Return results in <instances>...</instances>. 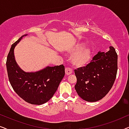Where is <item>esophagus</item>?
<instances>
[{
    "mask_svg": "<svg viewBox=\"0 0 129 129\" xmlns=\"http://www.w3.org/2000/svg\"><path fill=\"white\" fill-rule=\"evenodd\" d=\"M72 72H73V70H72L70 68H66L65 69V73H66V75H69L70 74H72Z\"/></svg>",
    "mask_w": 129,
    "mask_h": 129,
    "instance_id": "1",
    "label": "esophagus"
}]
</instances>
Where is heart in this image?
<instances>
[{
	"mask_svg": "<svg viewBox=\"0 0 129 129\" xmlns=\"http://www.w3.org/2000/svg\"><path fill=\"white\" fill-rule=\"evenodd\" d=\"M82 46L81 44H78L76 46L74 51L80 48ZM91 56L90 49L88 47H83L72 54L70 57V61L76 67H83L89 63L91 59Z\"/></svg>",
	"mask_w": 129,
	"mask_h": 129,
	"instance_id": "b5f03b06",
	"label": "heart"
}]
</instances>
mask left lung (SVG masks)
I'll list each match as a JSON object with an SVG mask.
<instances>
[{
	"mask_svg": "<svg viewBox=\"0 0 129 129\" xmlns=\"http://www.w3.org/2000/svg\"><path fill=\"white\" fill-rule=\"evenodd\" d=\"M106 53L98 52L86 66L75 70L76 91L82 99L94 102L112 89L117 72V54L113 47Z\"/></svg>",
	"mask_w": 129,
	"mask_h": 129,
	"instance_id": "1",
	"label": "left lung"
}]
</instances>
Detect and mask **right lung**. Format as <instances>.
I'll list each match as a JSON object with an SVG mask.
<instances>
[{
  "mask_svg": "<svg viewBox=\"0 0 129 129\" xmlns=\"http://www.w3.org/2000/svg\"><path fill=\"white\" fill-rule=\"evenodd\" d=\"M12 44L6 60V68L10 83L14 90L22 99L31 105L46 103L57 90L65 75L63 64L47 66L35 73H26L16 62L14 49L22 38Z\"/></svg>",
  "mask_w": 129,
  "mask_h": 129,
  "instance_id": "add662e5",
  "label": "right lung"
}]
</instances>
